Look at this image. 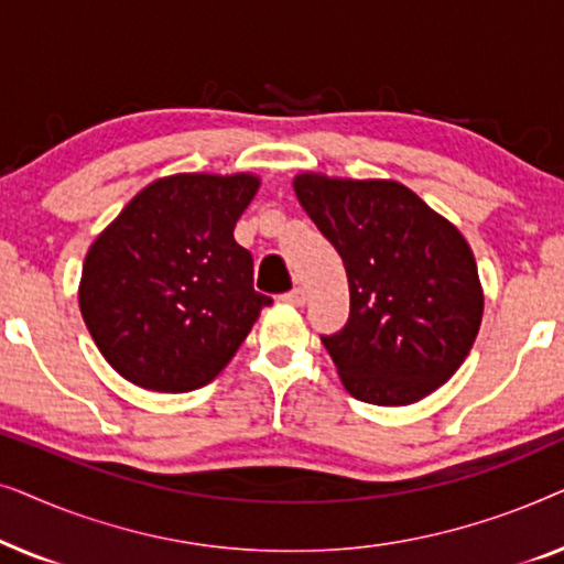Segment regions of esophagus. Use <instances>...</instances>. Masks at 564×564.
Returning <instances> with one entry per match:
<instances>
[{
  "mask_svg": "<svg viewBox=\"0 0 564 564\" xmlns=\"http://www.w3.org/2000/svg\"><path fill=\"white\" fill-rule=\"evenodd\" d=\"M282 300L284 303H290V305H305V290L303 288H295V290H290L288 295H282Z\"/></svg>",
  "mask_w": 564,
  "mask_h": 564,
  "instance_id": "34e87169",
  "label": "esophagus"
}]
</instances>
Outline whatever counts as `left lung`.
<instances>
[{
    "mask_svg": "<svg viewBox=\"0 0 564 564\" xmlns=\"http://www.w3.org/2000/svg\"><path fill=\"white\" fill-rule=\"evenodd\" d=\"M295 195L349 276V321L321 336L344 388L375 405H411L442 388L482 321L465 236L390 180L300 174Z\"/></svg>",
    "mask_w": 564,
    "mask_h": 564,
    "instance_id": "obj_1",
    "label": "left lung"
}]
</instances>
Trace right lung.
Segmentation results:
<instances>
[{
	"label": "right lung",
	"mask_w": 564,
	"mask_h": 564,
	"mask_svg": "<svg viewBox=\"0 0 564 564\" xmlns=\"http://www.w3.org/2000/svg\"><path fill=\"white\" fill-rule=\"evenodd\" d=\"M251 174H174L138 192L84 259L79 307L97 349L138 388L213 382L272 297L234 228Z\"/></svg>",
	"instance_id": "add662e5"
}]
</instances>
